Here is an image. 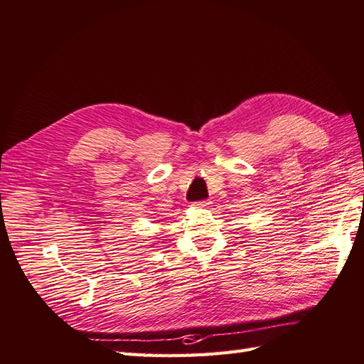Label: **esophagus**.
I'll return each instance as SVG.
<instances>
[{
    "label": "esophagus",
    "mask_w": 364,
    "mask_h": 364,
    "mask_svg": "<svg viewBox=\"0 0 364 364\" xmlns=\"http://www.w3.org/2000/svg\"><path fill=\"white\" fill-rule=\"evenodd\" d=\"M193 206H196V208H200V209H206V208H209V206H210V201H209V200L197 201V203H193Z\"/></svg>",
    "instance_id": "1"
}]
</instances>
